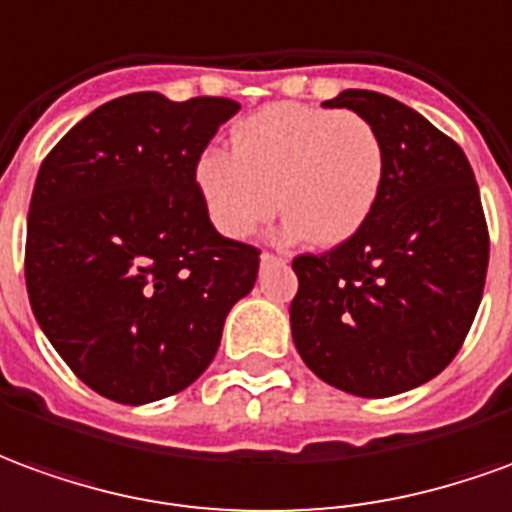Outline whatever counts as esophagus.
<instances>
[{
	"mask_svg": "<svg viewBox=\"0 0 512 512\" xmlns=\"http://www.w3.org/2000/svg\"><path fill=\"white\" fill-rule=\"evenodd\" d=\"M289 262V253H273V250H264L262 264H286Z\"/></svg>",
	"mask_w": 512,
	"mask_h": 512,
	"instance_id": "1",
	"label": "esophagus"
}]
</instances>
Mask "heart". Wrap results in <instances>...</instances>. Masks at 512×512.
<instances>
[{
    "mask_svg": "<svg viewBox=\"0 0 512 512\" xmlns=\"http://www.w3.org/2000/svg\"><path fill=\"white\" fill-rule=\"evenodd\" d=\"M231 151L206 148L195 162L206 217L231 239L253 237L281 204L289 237L339 245L369 220L386 181L383 137L358 112L273 104L239 123Z\"/></svg>",
    "mask_w": 512,
    "mask_h": 512,
    "instance_id": "obj_1",
    "label": "heart"
}]
</instances>
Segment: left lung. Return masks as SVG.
<instances>
[{
	"mask_svg": "<svg viewBox=\"0 0 512 512\" xmlns=\"http://www.w3.org/2000/svg\"><path fill=\"white\" fill-rule=\"evenodd\" d=\"M386 146V181L364 226L322 256L292 262V339L306 366L355 397H394L458 355L480 308L488 226L460 146L411 107L344 90Z\"/></svg>",
	"mask_w": 512,
	"mask_h": 512,
	"instance_id": "left-lung-1",
	"label": "left lung"
}]
</instances>
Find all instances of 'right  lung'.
Instances as JSON below:
<instances>
[{"mask_svg":"<svg viewBox=\"0 0 512 512\" xmlns=\"http://www.w3.org/2000/svg\"><path fill=\"white\" fill-rule=\"evenodd\" d=\"M237 110L129 93L76 123L38 170L24 253L32 314L107 400L187 389L256 284L259 250L217 234L195 190V162Z\"/></svg>","mask_w":512,"mask_h":512,"instance_id":"1","label":"right lung"}]
</instances>
